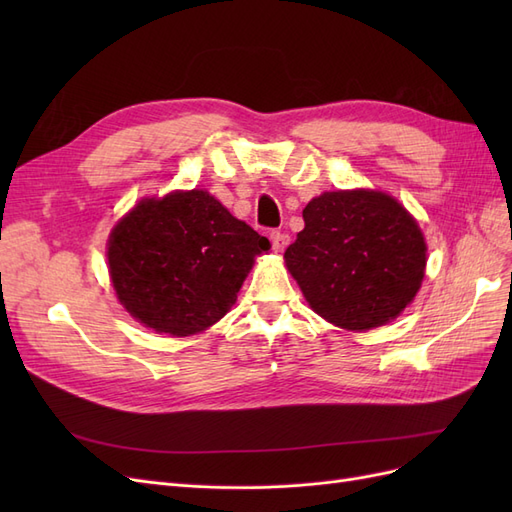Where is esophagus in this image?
Here are the masks:
<instances>
[{"label": "esophagus", "mask_w": 512, "mask_h": 512, "mask_svg": "<svg viewBox=\"0 0 512 512\" xmlns=\"http://www.w3.org/2000/svg\"><path fill=\"white\" fill-rule=\"evenodd\" d=\"M288 241H290V239H288V235H284V232H280V230L271 232V245H273L275 252H284Z\"/></svg>", "instance_id": "1"}]
</instances>
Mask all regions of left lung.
I'll use <instances>...</instances> for the list:
<instances>
[{
	"label": "left lung",
	"mask_w": 512,
	"mask_h": 512,
	"mask_svg": "<svg viewBox=\"0 0 512 512\" xmlns=\"http://www.w3.org/2000/svg\"><path fill=\"white\" fill-rule=\"evenodd\" d=\"M286 269L318 316L348 331L395 320L425 277L427 243L404 205L376 190L312 198Z\"/></svg>",
	"instance_id": "8db88e82"
}]
</instances>
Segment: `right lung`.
I'll list each match as a JSON object with an SVG mask.
<instances>
[{"label":"right lung","instance_id":"add662e5","mask_svg":"<svg viewBox=\"0 0 512 512\" xmlns=\"http://www.w3.org/2000/svg\"><path fill=\"white\" fill-rule=\"evenodd\" d=\"M269 239L205 190L143 198L108 237V273L119 303L145 327L188 337L237 301Z\"/></svg>","mask_w":512,"mask_h":512}]
</instances>
